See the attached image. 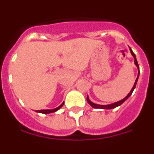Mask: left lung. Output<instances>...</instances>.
<instances>
[{
  "label": "left lung",
  "mask_w": 154,
  "mask_h": 154,
  "mask_svg": "<svg viewBox=\"0 0 154 154\" xmlns=\"http://www.w3.org/2000/svg\"><path fill=\"white\" fill-rule=\"evenodd\" d=\"M130 52H131L132 56H133V58H134V63H135L136 66H137V69H138V75H137V79H136L135 82H134V85H133V88H132V89H131V90H130V92H129V94H128L127 96H126V97L124 98V99H121V100H119V101L116 102V103H112V104H109V105H99V104H96V103H92V101H90V99H89V96H87V102H88V103H89V104L90 105V106L92 107V108H95V109H114V108H116V107L119 106H120L121 104H123V103H124L125 101H126V99H127L128 98L130 97V96L132 95V93H133V90H134V89H135V88H136V85H137V81H138L139 75H140V68H139L138 63H137V58H136L135 54L133 53V51H132V49H131V48H130Z\"/></svg>",
  "instance_id": "8db88e82"
}]
</instances>
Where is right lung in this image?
<instances>
[{
  "label": "right lung",
  "instance_id": "1",
  "mask_svg": "<svg viewBox=\"0 0 154 154\" xmlns=\"http://www.w3.org/2000/svg\"><path fill=\"white\" fill-rule=\"evenodd\" d=\"M64 105V103H62V104L59 106L58 107H57V108L55 109H42V110H38L37 112H40V113H44V114H49V113H52V112H56V111H58V109L60 108H62V106Z\"/></svg>",
  "mask_w": 154,
  "mask_h": 154
}]
</instances>
